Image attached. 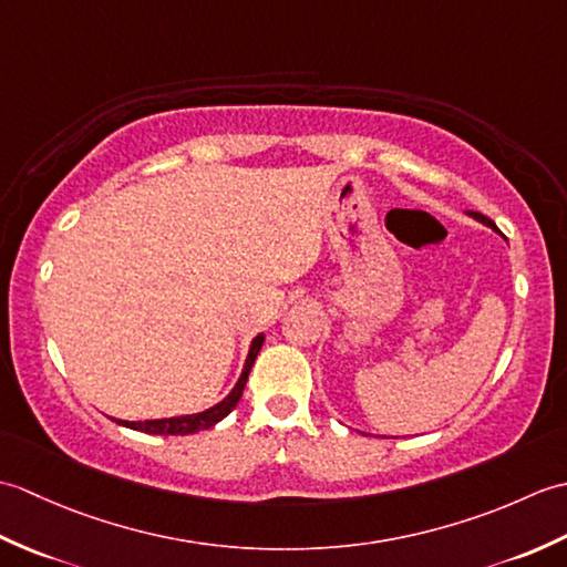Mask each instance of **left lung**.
Returning <instances> with one entry per match:
<instances>
[{
	"label": "left lung",
	"mask_w": 567,
	"mask_h": 567,
	"mask_svg": "<svg viewBox=\"0 0 567 567\" xmlns=\"http://www.w3.org/2000/svg\"><path fill=\"white\" fill-rule=\"evenodd\" d=\"M467 216H473V219H475V221H480V224H485V226H489V228H492V231H497V226H495V221H492V219H487V216H485V214H480V212H467Z\"/></svg>",
	"instance_id": "1"
}]
</instances>
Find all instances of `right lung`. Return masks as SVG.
<instances>
[{
    "instance_id": "right-lung-1",
    "label": "right lung",
    "mask_w": 567,
    "mask_h": 567,
    "mask_svg": "<svg viewBox=\"0 0 567 567\" xmlns=\"http://www.w3.org/2000/svg\"><path fill=\"white\" fill-rule=\"evenodd\" d=\"M262 343H265V336L258 333L256 339L250 341L244 370H240V378L236 380L234 390L228 392L221 402H216L214 406L204 409V412L183 414V416H167V419H146V421H124V419H114V421H116L118 426L143 431V433H153V436H187V433H197V431H204V429H212L214 424H219L224 416H228L236 409L240 394H244L246 382H248L250 368H252V363H256V358L260 353Z\"/></svg>"
}]
</instances>
